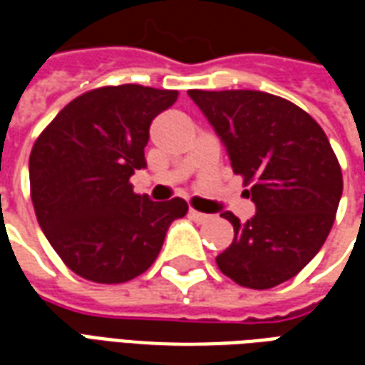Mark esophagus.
<instances>
[{
  "instance_id": "esophagus-1",
  "label": "esophagus",
  "mask_w": 365,
  "mask_h": 365,
  "mask_svg": "<svg viewBox=\"0 0 365 365\" xmlns=\"http://www.w3.org/2000/svg\"><path fill=\"white\" fill-rule=\"evenodd\" d=\"M190 217L193 219V221H197V222H207L209 219H211V215L199 213V211H195V209H190Z\"/></svg>"
}]
</instances>
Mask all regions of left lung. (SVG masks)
Listing matches in <instances>:
<instances>
[{
	"mask_svg": "<svg viewBox=\"0 0 365 365\" xmlns=\"http://www.w3.org/2000/svg\"><path fill=\"white\" fill-rule=\"evenodd\" d=\"M221 138L235 174L252 183V219L229 211L235 240L217 256L232 282L269 289L297 275L329 237L342 172L319 123L287 99L252 90H190Z\"/></svg>",
	"mask_w": 365,
	"mask_h": 365,
	"instance_id": "1",
	"label": "left lung"
}]
</instances>
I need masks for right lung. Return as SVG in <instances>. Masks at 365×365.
Here are the masks:
<instances>
[{
	"label": "right lung",
	"mask_w": 365,
	"mask_h": 365,
	"mask_svg": "<svg viewBox=\"0 0 365 365\" xmlns=\"http://www.w3.org/2000/svg\"><path fill=\"white\" fill-rule=\"evenodd\" d=\"M174 90L135 83L76 97L36 138L29 158L31 199L44 237L74 274L125 283L150 268L170 225L187 203L152 201L128 183L146 168L152 119Z\"/></svg>",
	"instance_id": "add662e5"
}]
</instances>
